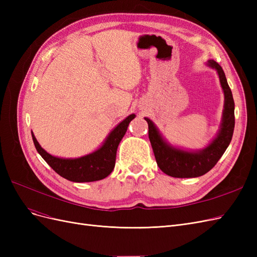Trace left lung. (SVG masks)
Returning <instances> with one entry per match:
<instances>
[{
	"label": "left lung",
	"mask_w": 257,
	"mask_h": 257,
	"mask_svg": "<svg viewBox=\"0 0 257 257\" xmlns=\"http://www.w3.org/2000/svg\"><path fill=\"white\" fill-rule=\"evenodd\" d=\"M208 65L215 68L220 77L224 91L225 104L221 130L216 138L204 150L189 152L176 149L163 141L153 122L145 118L149 127V139L154 152L158 166L163 173L175 178H195L203 176L212 169L221 159L230 144L235 127V103L223 68L213 60L208 61Z\"/></svg>",
	"instance_id": "1"
}]
</instances>
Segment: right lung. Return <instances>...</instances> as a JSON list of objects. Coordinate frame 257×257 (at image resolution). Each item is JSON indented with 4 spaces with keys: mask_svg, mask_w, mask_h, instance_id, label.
Returning a JSON list of instances; mask_svg holds the SVG:
<instances>
[{
    "mask_svg": "<svg viewBox=\"0 0 257 257\" xmlns=\"http://www.w3.org/2000/svg\"><path fill=\"white\" fill-rule=\"evenodd\" d=\"M134 118L135 114H130L111 132L98 150L79 159H60L52 157L37 143L33 133L32 138L37 152L61 177L73 182L97 181L111 174L115 164L116 149L121 139L126 133L130 122Z\"/></svg>",
    "mask_w": 257,
    "mask_h": 257,
    "instance_id": "add662e5",
    "label": "right lung"
}]
</instances>
